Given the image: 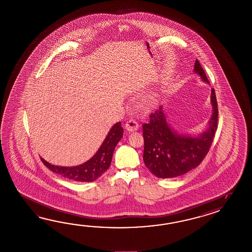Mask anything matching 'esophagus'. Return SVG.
I'll return each instance as SVG.
<instances>
[{
  "mask_svg": "<svg viewBox=\"0 0 252 252\" xmlns=\"http://www.w3.org/2000/svg\"><path fill=\"white\" fill-rule=\"evenodd\" d=\"M125 128L128 131H136L139 128V124L133 119H129L125 124Z\"/></svg>",
  "mask_w": 252,
  "mask_h": 252,
  "instance_id": "34e87169",
  "label": "esophagus"
}]
</instances>
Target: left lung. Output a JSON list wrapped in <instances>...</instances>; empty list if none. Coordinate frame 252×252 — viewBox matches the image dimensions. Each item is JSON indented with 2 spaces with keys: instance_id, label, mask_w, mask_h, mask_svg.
Wrapping results in <instances>:
<instances>
[{
  "instance_id": "left-lung-1",
  "label": "left lung",
  "mask_w": 252,
  "mask_h": 252,
  "mask_svg": "<svg viewBox=\"0 0 252 252\" xmlns=\"http://www.w3.org/2000/svg\"><path fill=\"white\" fill-rule=\"evenodd\" d=\"M193 70L204 82L209 83L198 60L195 61ZM211 102L214 112L210 120L209 128L198 137H188L174 132L166 123L161 106L154 113H150L149 123L142 126L143 160L156 177H179L195 168L204 160L218 127V104L214 88L212 89Z\"/></svg>"
}]
</instances>
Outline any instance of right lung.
<instances>
[{
  "label": "right lung",
  "instance_id": "add662e5",
  "mask_svg": "<svg viewBox=\"0 0 252 252\" xmlns=\"http://www.w3.org/2000/svg\"><path fill=\"white\" fill-rule=\"evenodd\" d=\"M123 136L124 128L121 122H119L111 128L95 155L79 166L73 167L54 166L44 160L42 158L40 159L51 171L62 177L78 182H93L109 168L113 159L114 149Z\"/></svg>",
  "mask_w": 252,
  "mask_h": 252
}]
</instances>
